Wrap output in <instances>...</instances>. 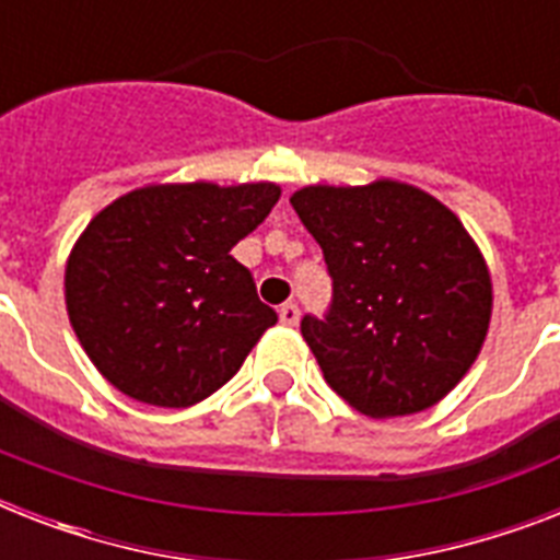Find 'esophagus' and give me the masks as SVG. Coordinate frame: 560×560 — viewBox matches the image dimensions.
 Wrapping results in <instances>:
<instances>
[{
    "label": "esophagus",
    "instance_id": "34e87169",
    "mask_svg": "<svg viewBox=\"0 0 560 560\" xmlns=\"http://www.w3.org/2000/svg\"><path fill=\"white\" fill-rule=\"evenodd\" d=\"M279 319H281V325H296L299 323L296 302H284V305L279 307Z\"/></svg>",
    "mask_w": 560,
    "mask_h": 560
}]
</instances>
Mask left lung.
I'll use <instances>...</instances> for the list:
<instances>
[{"instance_id": "left-lung-1", "label": "left lung", "mask_w": 560, "mask_h": 560, "mask_svg": "<svg viewBox=\"0 0 560 560\" xmlns=\"http://www.w3.org/2000/svg\"><path fill=\"white\" fill-rule=\"evenodd\" d=\"M290 202L334 279L328 316L302 319L328 386L369 418L439 404L474 366L494 305L468 229L398 179L305 186Z\"/></svg>"}]
</instances>
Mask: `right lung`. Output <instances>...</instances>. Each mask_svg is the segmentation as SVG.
I'll list each match as a JSON object with an SVG mask.
<instances>
[{"label":"right lung","instance_id":"obj_1","mask_svg":"<svg viewBox=\"0 0 560 560\" xmlns=\"http://www.w3.org/2000/svg\"><path fill=\"white\" fill-rule=\"evenodd\" d=\"M279 197L276 183H162L90 220L66 261V311L118 392L194 407L241 369L279 316L229 253Z\"/></svg>","mask_w":560,"mask_h":560}]
</instances>
